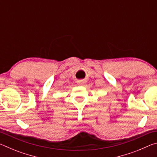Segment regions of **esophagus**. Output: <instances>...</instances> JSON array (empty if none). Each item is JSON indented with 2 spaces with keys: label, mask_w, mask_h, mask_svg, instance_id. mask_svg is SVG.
<instances>
[{
  "label": "esophagus",
  "mask_w": 157,
  "mask_h": 157,
  "mask_svg": "<svg viewBox=\"0 0 157 157\" xmlns=\"http://www.w3.org/2000/svg\"><path fill=\"white\" fill-rule=\"evenodd\" d=\"M78 83L79 85H83L85 83V82L83 80H79V81L78 82Z\"/></svg>",
  "instance_id": "1"
}]
</instances>
